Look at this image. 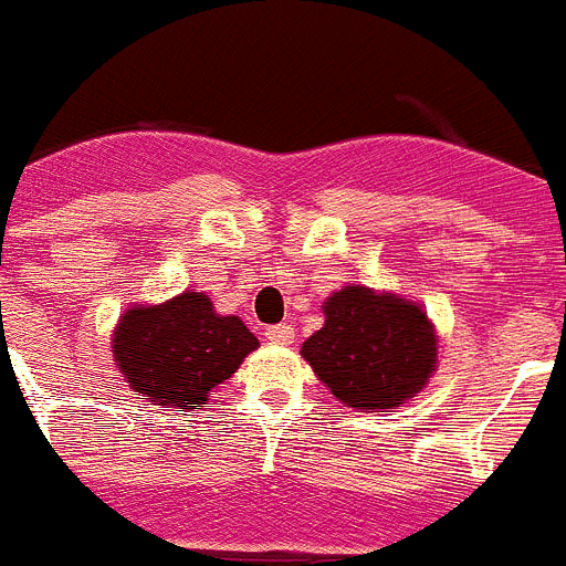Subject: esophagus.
Returning <instances> with one entry per match:
<instances>
[{
    "label": "esophagus",
    "mask_w": 566,
    "mask_h": 566,
    "mask_svg": "<svg viewBox=\"0 0 566 566\" xmlns=\"http://www.w3.org/2000/svg\"><path fill=\"white\" fill-rule=\"evenodd\" d=\"M266 337L272 339V343L289 345L294 339V328L289 326V323H277V326H269L266 328Z\"/></svg>",
    "instance_id": "34e87169"
}]
</instances>
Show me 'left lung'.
Masks as SVG:
<instances>
[{"label": "left lung", "instance_id": "obj_1", "mask_svg": "<svg viewBox=\"0 0 566 566\" xmlns=\"http://www.w3.org/2000/svg\"><path fill=\"white\" fill-rule=\"evenodd\" d=\"M323 314L326 323L300 354L319 382L354 411L399 408L437 371V332L411 300L345 286L326 300Z\"/></svg>", "mask_w": 566, "mask_h": 566}]
</instances>
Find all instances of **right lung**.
Masks as SVG:
<instances>
[{"label": "right lung", "instance_id": "1", "mask_svg": "<svg viewBox=\"0 0 566 566\" xmlns=\"http://www.w3.org/2000/svg\"><path fill=\"white\" fill-rule=\"evenodd\" d=\"M240 317L214 312L203 292H184L161 306H133L113 332L118 371L153 405L195 411L258 348Z\"/></svg>", "mask_w": 566, "mask_h": 566}]
</instances>
